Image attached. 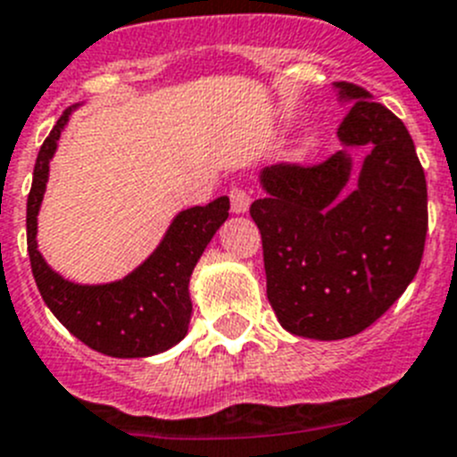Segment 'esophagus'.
<instances>
[{"label": "esophagus", "mask_w": 457, "mask_h": 457, "mask_svg": "<svg viewBox=\"0 0 457 457\" xmlns=\"http://www.w3.org/2000/svg\"><path fill=\"white\" fill-rule=\"evenodd\" d=\"M249 205H252V194L247 189H231V210L236 215H245L249 212Z\"/></svg>", "instance_id": "esophagus-1"}]
</instances>
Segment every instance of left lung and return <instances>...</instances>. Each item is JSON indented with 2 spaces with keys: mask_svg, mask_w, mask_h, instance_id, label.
<instances>
[{
  "mask_svg": "<svg viewBox=\"0 0 457 457\" xmlns=\"http://www.w3.org/2000/svg\"><path fill=\"white\" fill-rule=\"evenodd\" d=\"M334 91L348 114L341 151L318 167H265L252 204L263 237L268 300L286 332L338 341L364 332L421 265L428 189L398 116L348 82ZM366 147L353 169L352 151Z\"/></svg>",
  "mask_w": 457,
  "mask_h": 457,
  "instance_id": "1",
  "label": "left lung"
}]
</instances>
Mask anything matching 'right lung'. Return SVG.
Masks as SVG:
<instances>
[{
  "instance_id": "right-lung-1",
  "label": "right lung",
  "mask_w": 457,
  "mask_h": 457,
  "mask_svg": "<svg viewBox=\"0 0 457 457\" xmlns=\"http://www.w3.org/2000/svg\"><path fill=\"white\" fill-rule=\"evenodd\" d=\"M72 104L56 120L36 157L34 180L27 199V249L31 272L47 309L72 337L88 348L119 359L153 357L173 348L187 334L192 300L189 278L201 253L228 217V196L180 210L162 240L132 272L107 284H75L47 265L38 252V212L50 180V162Z\"/></svg>"
}]
</instances>
